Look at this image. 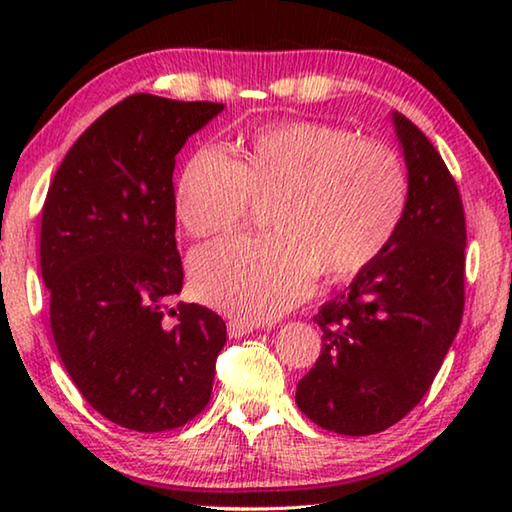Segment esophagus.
I'll return each mask as SVG.
<instances>
[{
    "mask_svg": "<svg viewBox=\"0 0 512 512\" xmlns=\"http://www.w3.org/2000/svg\"><path fill=\"white\" fill-rule=\"evenodd\" d=\"M253 329H257V325L250 323V320L232 318L228 323V336H230V339H241V336L253 334Z\"/></svg>",
    "mask_w": 512,
    "mask_h": 512,
    "instance_id": "obj_1",
    "label": "esophagus"
}]
</instances>
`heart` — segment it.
I'll return each instance as SVG.
<instances>
[{
	"instance_id": "obj_1",
	"label": "heart",
	"mask_w": 512,
	"mask_h": 512,
	"mask_svg": "<svg viewBox=\"0 0 512 512\" xmlns=\"http://www.w3.org/2000/svg\"><path fill=\"white\" fill-rule=\"evenodd\" d=\"M250 198H275L271 237H230L196 250L194 296L239 318L266 320L307 296L314 271L350 280L391 244L409 203L400 155L325 121H280L239 142V158L201 149L176 185V216L192 237L244 219Z\"/></svg>"
}]
</instances>
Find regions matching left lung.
I'll return each instance as SVG.
<instances>
[{"instance_id": "left-lung-1", "label": "left lung", "mask_w": 512, "mask_h": 512, "mask_svg": "<svg viewBox=\"0 0 512 512\" xmlns=\"http://www.w3.org/2000/svg\"><path fill=\"white\" fill-rule=\"evenodd\" d=\"M409 203L391 244L314 316L320 357L298 381V409L318 427L370 436L400 422L438 375L461 327L465 214L440 153L393 112Z\"/></svg>"}]
</instances>
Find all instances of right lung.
Masks as SVG:
<instances>
[{"label": "right lung", "mask_w": 512, "mask_h": 512, "mask_svg": "<svg viewBox=\"0 0 512 512\" xmlns=\"http://www.w3.org/2000/svg\"><path fill=\"white\" fill-rule=\"evenodd\" d=\"M221 110L131 94L74 142L49 185L40 268L51 334L81 395L119 427L176 429L210 402L225 323L194 302L169 309L183 289L173 167Z\"/></svg>", "instance_id": "obj_1"}]
</instances>
